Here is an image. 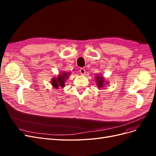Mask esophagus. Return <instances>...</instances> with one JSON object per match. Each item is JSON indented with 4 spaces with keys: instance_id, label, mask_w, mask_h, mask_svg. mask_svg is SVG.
Here are the masks:
<instances>
[{
    "instance_id": "34e87169",
    "label": "esophagus",
    "mask_w": 156,
    "mask_h": 156,
    "mask_svg": "<svg viewBox=\"0 0 156 156\" xmlns=\"http://www.w3.org/2000/svg\"><path fill=\"white\" fill-rule=\"evenodd\" d=\"M79 72H80V73H81V75H84V74H85V73H86V71H85V69H84V68H81V69H80V70H79Z\"/></svg>"
}]
</instances>
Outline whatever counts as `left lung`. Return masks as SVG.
Segmentation results:
<instances>
[{"mask_svg":"<svg viewBox=\"0 0 156 156\" xmlns=\"http://www.w3.org/2000/svg\"><path fill=\"white\" fill-rule=\"evenodd\" d=\"M95 79H96V83H97V86L98 88L100 89L104 88L105 85L108 84V82L105 81V79L101 74L98 75L97 76H96Z\"/></svg>","mask_w":156,"mask_h":156,"instance_id":"1","label":"left lung"}]
</instances>
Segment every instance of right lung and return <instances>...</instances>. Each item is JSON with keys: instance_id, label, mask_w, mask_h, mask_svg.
Wrapping results in <instances>:
<instances>
[{"instance_id": "obj_1", "label": "right lung", "mask_w": 156, "mask_h": 156, "mask_svg": "<svg viewBox=\"0 0 156 156\" xmlns=\"http://www.w3.org/2000/svg\"><path fill=\"white\" fill-rule=\"evenodd\" d=\"M70 74L71 73L69 72H60L57 77H55L51 79V85L56 90L60 88V87L62 88L65 87L66 81L68 79Z\"/></svg>"}]
</instances>
